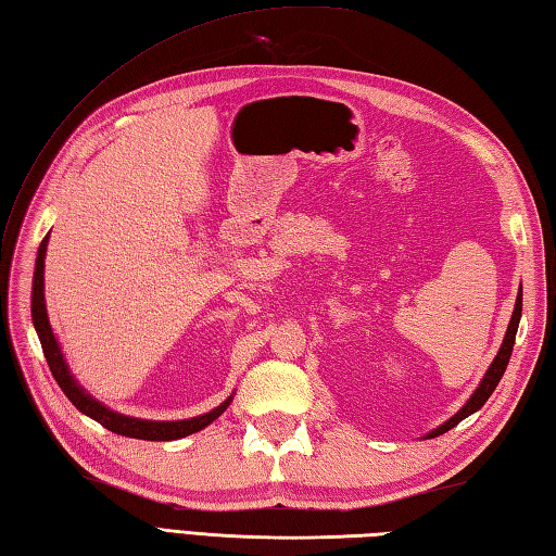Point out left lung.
Here are the masks:
<instances>
[{"mask_svg":"<svg viewBox=\"0 0 556 556\" xmlns=\"http://www.w3.org/2000/svg\"><path fill=\"white\" fill-rule=\"evenodd\" d=\"M521 307H523V293L519 289V295H516V303H514V313H511V319H509V327H507V333H505V341H502L500 351L493 359V365L488 367L485 377L481 379V383L476 386V391L471 393V397L467 400V403L462 405L459 412H455L453 417H450L447 421H443L438 429L429 431L424 438H435V435H443L445 431L453 429V426H457L462 419H467L469 415H473V412H479L485 400L493 395V391L497 389V383L502 379V374H505L507 365H509V357H511V351H514V341H516V329H519V321H521Z\"/></svg>","mask_w":556,"mask_h":556,"instance_id":"left-lung-1","label":"left lung"}]
</instances>
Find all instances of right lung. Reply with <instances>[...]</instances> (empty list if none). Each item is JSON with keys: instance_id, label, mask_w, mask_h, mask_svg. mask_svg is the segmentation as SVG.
I'll use <instances>...</instances> for the list:
<instances>
[{"instance_id": "1", "label": "right lung", "mask_w": 556, "mask_h": 556, "mask_svg": "<svg viewBox=\"0 0 556 556\" xmlns=\"http://www.w3.org/2000/svg\"><path fill=\"white\" fill-rule=\"evenodd\" d=\"M47 243H49V235L45 237V241L37 249V261H35V275H33V325L37 331V339L42 343V351L47 357V365L54 374L56 383L61 386V391L66 393V397L71 403L87 415L89 419L99 421L103 429H109L118 435H127V438H139V441H177V438H185L197 433L205 426L213 424L223 412L229 407L231 395L225 400L223 405H217L215 409L205 412V415L191 417V419H177V421H153V419H137L130 415H121L111 407H106L103 403H99L97 397L89 395L80 383L75 381L73 371L66 363V355H63L59 339L54 329L49 325L47 317V305H45V255H47Z\"/></svg>"}]
</instances>
